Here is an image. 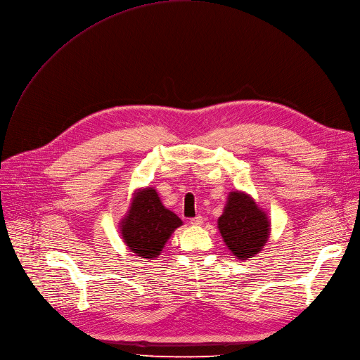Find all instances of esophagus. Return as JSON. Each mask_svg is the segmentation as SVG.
I'll use <instances>...</instances> for the list:
<instances>
[{
    "mask_svg": "<svg viewBox=\"0 0 360 360\" xmlns=\"http://www.w3.org/2000/svg\"><path fill=\"white\" fill-rule=\"evenodd\" d=\"M192 226H200L204 223V219H202V215H196V217H193V219H191V221H189Z\"/></svg>",
    "mask_w": 360,
    "mask_h": 360,
    "instance_id": "34e87169",
    "label": "esophagus"
}]
</instances>
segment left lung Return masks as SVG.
I'll list each match as a JSON object with an SVG mask.
<instances>
[{
    "label": "left lung",
    "instance_id": "left-lung-1",
    "mask_svg": "<svg viewBox=\"0 0 360 360\" xmlns=\"http://www.w3.org/2000/svg\"><path fill=\"white\" fill-rule=\"evenodd\" d=\"M219 230L227 248L239 260H251L263 250L270 233V221L266 212L254 199L239 191L230 192Z\"/></svg>",
    "mask_w": 360,
    "mask_h": 360
}]
</instances>
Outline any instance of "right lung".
<instances>
[{
	"mask_svg": "<svg viewBox=\"0 0 360 360\" xmlns=\"http://www.w3.org/2000/svg\"><path fill=\"white\" fill-rule=\"evenodd\" d=\"M181 226L177 215L167 210L153 188L139 191L121 221L125 245L141 258H156L171 233Z\"/></svg>",
	"mask_w": 360,
	"mask_h": 360,
	"instance_id": "add662e5",
	"label": "right lung"
}]
</instances>
